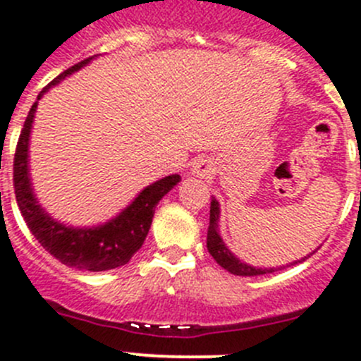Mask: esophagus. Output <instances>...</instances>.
<instances>
[{"instance_id":"34e87169","label":"esophagus","mask_w":361,"mask_h":361,"mask_svg":"<svg viewBox=\"0 0 361 361\" xmlns=\"http://www.w3.org/2000/svg\"><path fill=\"white\" fill-rule=\"evenodd\" d=\"M190 171L194 176L206 178V176H212V174L215 173V167H213L212 159H208V157H201V159H197L194 164H192Z\"/></svg>"}]
</instances>
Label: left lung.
I'll use <instances>...</instances> for the list:
<instances>
[{"mask_svg": "<svg viewBox=\"0 0 361 361\" xmlns=\"http://www.w3.org/2000/svg\"><path fill=\"white\" fill-rule=\"evenodd\" d=\"M219 220H220V204H219V201L213 197L212 206H209V226H208V238H206V247H208V252L212 254V257L215 259V261L219 262L224 269H227L229 274L240 275V277H255V275L274 274V271H277V269L286 268V266H279V268H255V266L247 264V262L241 261L240 257H236V255L229 250V247L224 243L222 236H220ZM312 254L305 255V257L298 259V261L289 262V266L298 264V262L305 261V259L310 257Z\"/></svg>", "mask_w": 361, "mask_h": 361, "instance_id": "left-lung-1", "label": "left lung"}]
</instances>
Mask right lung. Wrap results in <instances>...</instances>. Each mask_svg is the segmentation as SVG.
<instances>
[{"instance_id": "right-lung-1", "label": "right lung", "mask_w": 361, "mask_h": 361, "mask_svg": "<svg viewBox=\"0 0 361 361\" xmlns=\"http://www.w3.org/2000/svg\"><path fill=\"white\" fill-rule=\"evenodd\" d=\"M95 58L97 56H92V58L73 65L72 68L65 70L38 93L37 102L31 106L26 121H24V128L20 130L19 142H17L16 148V159H13L16 199L30 231L49 254L54 255L63 264L82 269V271H106V269L127 264L132 255L142 247L146 236H148L155 206L181 180L180 174H171L162 180H157L155 183L142 188L137 197L127 208L121 209L114 219L107 220L106 224H100V226H66V224L52 219L42 208L37 195H35L30 176V135L38 100L51 87L58 86L63 79L86 66Z\"/></svg>"}]
</instances>
